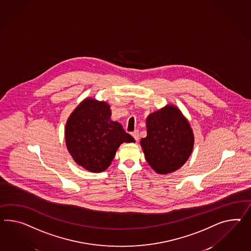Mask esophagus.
Returning a JSON list of instances; mask_svg holds the SVG:
<instances>
[{
    "mask_svg": "<svg viewBox=\"0 0 251 251\" xmlns=\"http://www.w3.org/2000/svg\"><path fill=\"white\" fill-rule=\"evenodd\" d=\"M132 136L135 138V141H138V139H139V133H138V130H135L134 132H132Z\"/></svg>",
    "mask_w": 251,
    "mask_h": 251,
    "instance_id": "obj_1",
    "label": "esophagus"
}]
</instances>
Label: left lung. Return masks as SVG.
<instances>
[{"instance_id":"left-lung-1","label":"left lung","mask_w":251,"mask_h":251,"mask_svg":"<svg viewBox=\"0 0 251 251\" xmlns=\"http://www.w3.org/2000/svg\"><path fill=\"white\" fill-rule=\"evenodd\" d=\"M147 132L140 145L148 164L156 173H171L179 169L192 153L193 131L173 104H167L148 116Z\"/></svg>"}]
</instances>
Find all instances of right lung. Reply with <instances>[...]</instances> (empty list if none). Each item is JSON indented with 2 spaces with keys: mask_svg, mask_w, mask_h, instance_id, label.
<instances>
[{
  "mask_svg": "<svg viewBox=\"0 0 251 251\" xmlns=\"http://www.w3.org/2000/svg\"><path fill=\"white\" fill-rule=\"evenodd\" d=\"M106 102L86 98L65 126V143L73 159L84 169L100 173L111 165L123 143H135L122 125L111 120Z\"/></svg>",
  "mask_w": 251,
  "mask_h": 251,
  "instance_id": "right-lung-1",
  "label": "right lung"
}]
</instances>
